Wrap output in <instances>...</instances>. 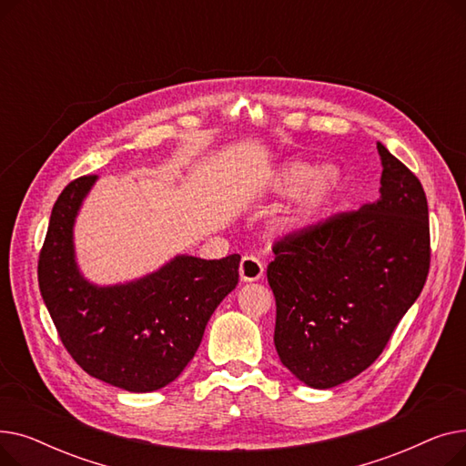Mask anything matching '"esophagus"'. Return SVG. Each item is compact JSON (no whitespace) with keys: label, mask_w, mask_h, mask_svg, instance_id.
Masks as SVG:
<instances>
[{"label":"esophagus","mask_w":466,"mask_h":466,"mask_svg":"<svg viewBox=\"0 0 466 466\" xmlns=\"http://www.w3.org/2000/svg\"><path fill=\"white\" fill-rule=\"evenodd\" d=\"M264 274V266L257 257L246 255L239 262V278L241 281H257Z\"/></svg>","instance_id":"34e87169"}]
</instances>
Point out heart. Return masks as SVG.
<instances>
[{"label":"heart","mask_w":466,"mask_h":466,"mask_svg":"<svg viewBox=\"0 0 466 466\" xmlns=\"http://www.w3.org/2000/svg\"><path fill=\"white\" fill-rule=\"evenodd\" d=\"M339 169L332 164L315 167L304 160L285 162L274 177V190L279 196L299 194L289 215V225L292 228H306L319 220L339 187Z\"/></svg>","instance_id":"heart-1"}]
</instances>
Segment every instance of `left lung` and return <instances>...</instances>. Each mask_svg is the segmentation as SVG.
Instances as JSON below:
<instances>
[{
  "label": "left lung",
  "mask_w": 466,
  "mask_h": 466,
  "mask_svg": "<svg viewBox=\"0 0 466 466\" xmlns=\"http://www.w3.org/2000/svg\"><path fill=\"white\" fill-rule=\"evenodd\" d=\"M378 153L380 200L285 234L266 270L276 297L278 355L313 389L369 369L427 281L425 190L381 143Z\"/></svg>",
  "instance_id": "8db88e82"
}]
</instances>
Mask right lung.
<instances>
[{
  "instance_id": "1",
  "label": "right lung",
  "mask_w": 466,
  "mask_h": 466,
  "mask_svg": "<svg viewBox=\"0 0 466 466\" xmlns=\"http://www.w3.org/2000/svg\"><path fill=\"white\" fill-rule=\"evenodd\" d=\"M94 181L79 177L58 196L39 253V290L64 348L86 374L151 393L194 357L211 313L238 285L241 257L181 255L127 285L88 283L73 251V220Z\"/></svg>"
}]
</instances>
